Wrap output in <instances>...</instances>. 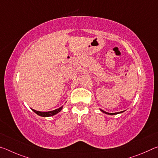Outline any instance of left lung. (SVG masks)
Returning <instances> with one entry per match:
<instances>
[{
	"mask_svg": "<svg viewBox=\"0 0 158 158\" xmlns=\"http://www.w3.org/2000/svg\"><path fill=\"white\" fill-rule=\"evenodd\" d=\"M100 110L102 112H103V113H105V114H109V115H116V114H118L123 113V112L125 111H121V112H116V113H108V112H106V111H103L102 109H100Z\"/></svg>",
	"mask_w": 158,
	"mask_h": 158,
	"instance_id": "8db88e82",
	"label": "left lung"
}]
</instances>
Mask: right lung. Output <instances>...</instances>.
I'll return each mask as SVG.
<instances>
[{
	"mask_svg": "<svg viewBox=\"0 0 158 158\" xmlns=\"http://www.w3.org/2000/svg\"><path fill=\"white\" fill-rule=\"evenodd\" d=\"M62 109H63V106L57 109H55V110L50 111H39L35 110V109H31L32 111H33L35 113L38 115V116H40L42 117H49V116H54V115H56V114L59 113V112L62 110Z\"/></svg>",
	"mask_w": 158,
	"mask_h": 158,
	"instance_id": "add662e5",
	"label": "right lung"
}]
</instances>
